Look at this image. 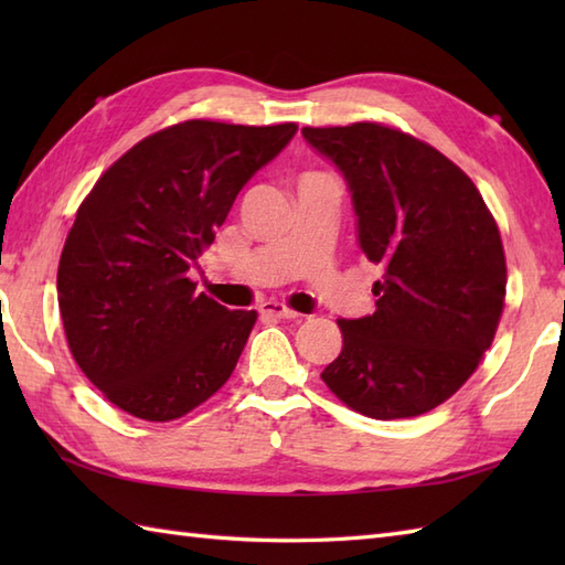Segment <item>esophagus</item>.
Segmentation results:
<instances>
[{
    "mask_svg": "<svg viewBox=\"0 0 565 565\" xmlns=\"http://www.w3.org/2000/svg\"><path fill=\"white\" fill-rule=\"evenodd\" d=\"M259 313H262V316H271V318H281V320H294V318H298L296 310L286 308L284 303H276V301H264V303L259 306Z\"/></svg>",
    "mask_w": 565,
    "mask_h": 565,
    "instance_id": "obj_1",
    "label": "esophagus"
}]
</instances>
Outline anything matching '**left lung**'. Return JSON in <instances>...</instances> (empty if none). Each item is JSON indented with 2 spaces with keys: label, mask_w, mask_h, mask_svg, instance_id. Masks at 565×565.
<instances>
[{
  "label": "left lung",
  "mask_w": 565,
  "mask_h": 565,
  "mask_svg": "<svg viewBox=\"0 0 565 565\" xmlns=\"http://www.w3.org/2000/svg\"><path fill=\"white\" fill-rule=\"evenodd\" d=\"M303 138L344 177L359 247L383 271L374 313L338 320L342 352L320 379L366 417L423 415L493 344L508 284L498 225L459 167L401 130L352 124Z\"/></svg>",
  "instance_id": "left-lung-1"
}]
</instances>
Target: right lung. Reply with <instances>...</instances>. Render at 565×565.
<instances>
[{"mask_svg": "<svg viewBox=\"0 0 565 565\" xmlns=\"http://www.w3.org/2000/svg\"><path fill=\"white\" fill-rule=\"evenodd\" d=\"M296 130L177 124L130 148L82 201L60 255V316L84 376L128 415L177 419L231 379L257 313L199 294L189 269Z\"/></svg>", "mask_w": 565, "mask_h": 565, "instance_id": "add662e5", "label": "right lung"}]
</instances>
